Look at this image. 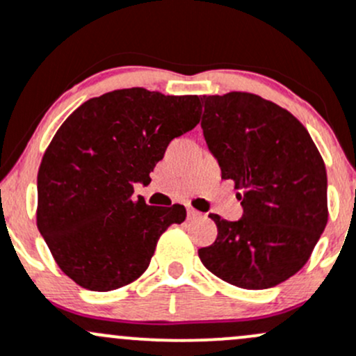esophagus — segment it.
Segmentation results:
<instances>
[{
    "mask_svg": "<svg viewBox=\"0 0 356 356\" xmlns=\"http://www.w3.org/2000/svg\"><path fill=\"white\" fill-rule=\"evenodd\" d=\"M200 216H201V213L197 211V209H194V208H188V218H189V220L200 218Z\"/></svg>",
    "mask_w": 356,
    "mask_h": 356,
    "instance_id": "1",
    "label": "esophagus"
}]
</instances>
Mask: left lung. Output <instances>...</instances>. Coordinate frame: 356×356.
<instances>
[{
  "instance_id": "left-lung-1",
  "label": "left lung",
  "mask_w": 356,
  "mask_h": 356,
  "mask_svg": "<svg viewBox=\"0 0 356 356\" xmlns=\"http://www.w3.org/2000/svg\"><path fill=\"white\" fill-rule=\"evenodd\" d=\"M201 111L208 148L244 208L238 222L209 215L218 235L197 250L201 263L245 290L280 285L304 268L326 228L323 156L293 114L259 95H203Z\"/></svg>"
}]
</instances>
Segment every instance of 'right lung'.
<instances>
[{"label": "right lung", "instance_id": "add662e5", "mask_svg": "<svg viewBox=\"0 0 356 356\" xmlns=\"http://www.w3.org/2000/svg\"><path fill=\"white\" fill-rule=\"evenodd\" d=\"M200 122V97L122 88L93 97L68 115L37 174V228L56 264L76 285L111 291L136 282L160 235L186 208L148 207L134 184L174 138Z\"/></svg>", "mask_w": 356, "mask_h": 356}]
</instances>
